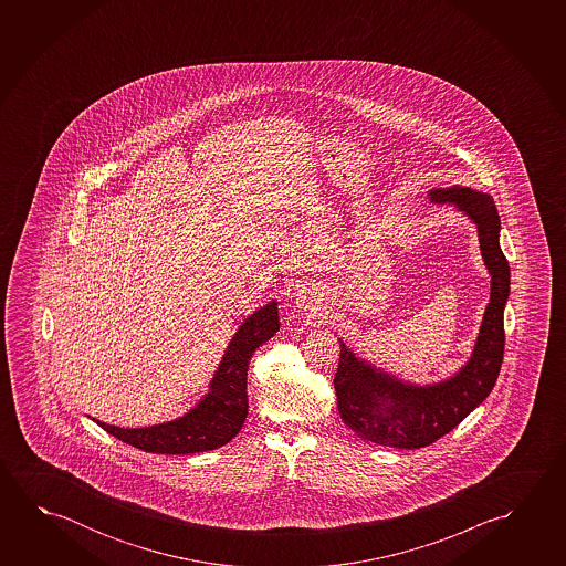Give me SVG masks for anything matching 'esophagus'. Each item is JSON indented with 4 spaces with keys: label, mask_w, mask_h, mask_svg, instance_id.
<instances>
[{
    "label": "esophagus",
    "mask_w": 566,
    "mask_h": 566,
    "mask_svg": "<svg viewBox=\"0 0 566 566\" xmlns=\"http://www.w3.org/2000/svg\"><path fill=\"white\" fill-rule=\"evenodd\" d=\"M292 297H294V304H296V307H300V310H310V312H314L317 304H319V296H317V292L310 290V287H306V290H297L296 294Z\"/></svg>",
    "instance_id": "obj_1"
}]
</instances>
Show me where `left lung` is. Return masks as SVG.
<instances>
[{
  "label": "left lung",
  "mask_w": 566,
  "mask_h": 566,
  "mask_svg": "<svg viewBox=\"0 0 566 566\" xmlns=\"http://www.w3.org/2000/svg\"><path fill=\"white\" fill-rule=\"evenodd\" d=\"M432 203H452L478 227L480 249L491 276L490 304L470 361L450 379L412 385L357 357L339 339L334 387L343 424L361 440L390 448H424L454 430L488 399L503 361V310L510 297V262L500 247V213L490 195L472 187L432 189Z\"/></svg>",
  "instance_id": "left-lung-1"
}]
</instances>
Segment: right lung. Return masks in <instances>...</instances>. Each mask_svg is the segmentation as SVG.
Masks as SVG:
<instances>
[{"mask_svg":"<svg viewBox=\"0 0 566 566\" xmlns=\"http://www.w3.org/2000/svg\"><path fill=\"white\" fill-rule=\"evenodd\" d=\"M280 329L279 304L270 302L249 315L224 352L209 392L184 417L146 428L98 427L126 444L151 454H199L231 442L249 415L247 373L252 353Z\"/></svg>","mask_w":566,"mask_h":566,"instance_id":"1","label":"right lung"}]
</instances>
